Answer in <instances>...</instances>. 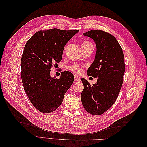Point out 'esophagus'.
<instances>
[{
	"mask_svg": "<svg viewBox=\"0 0 147 147\" xmlns=\"http://www.w3.org/2000/svg\"><path fill=\"white\" fill-rule=\"evenodd\" d=\"M74 79H75V80H76L77 82H80L81 81L80 77L79 76H78V75H74Z\"/></svg>",
	"mask_w": 147,
	"mask_h": 147,
	"instance_id": "34e87169",
	"label": "esophagus"
}]
</instances>
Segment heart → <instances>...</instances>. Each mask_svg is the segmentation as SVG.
Segmentation results:
<instances>
[{"mask_svg":"<svg viewBox=\"0 0 147 147\" xmlns=\"http://www.w3.org/2000/svg\"><path fill=\"white\" fill-rule=\"evenodd\" d=\"M88 44H91V43H90L89 42H87V41H85V42H83V43L82 44V46L88 45ZM64 51H65V48H64ZM82 67H83L82 65H80L78 64H73V65H71L69 66L67 69L76 74H81L83 71Z\"/></svg>","mask_w":147,"mask_h":147,"instance_id":"obj_1","label":"heart"}]
</instances>
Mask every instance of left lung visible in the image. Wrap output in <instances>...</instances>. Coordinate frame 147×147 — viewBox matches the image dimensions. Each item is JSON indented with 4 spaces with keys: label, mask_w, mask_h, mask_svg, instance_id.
<instances>
[{
    "label": "left lung",
    "mask_w": 147,
    "mask_h": 147,
    "mask_svg": "<svg viewBox=\"0 0 147 147\" xmlns=\"http://www.w3.org/2000/svg\"><path fill=\"white\" fill-rule=\"evenodd\" d=\"M94 40L97 51L95 59L87 71L89 76L97 78L91 84L82 78L84 89L81 100L84 108L93 115L108 110L117 100L125 71L124 54L115 37L102 30H91L83 34Z\"/></svg>",
    "instance_id": "8db88e82"
}]
</instances>
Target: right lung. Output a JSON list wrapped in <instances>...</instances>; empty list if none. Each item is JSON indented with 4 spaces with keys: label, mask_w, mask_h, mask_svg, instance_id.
Returning a JSON list of instances; mask_svg holds the SVG:
<instances>
[{
    "label": "right lung",
    "mask_w": 147,
    "mask_h": 147,
    "mask_svg": "<svg viewBox=\"0 0 147 147\" xmlns=\"http://www.w3.org/2000/svg\"><path fill=\"white\" fill-rule=\"evenodd\" d=\"M78 30H41L26 43L21 57V77L24 91L40 112H54L62 104L74 77L64 71L59 78L51 77V68L62 59L64 46Z\"/></svg>",
    "instance_id": "right-lung-1"
}]
</instances>
